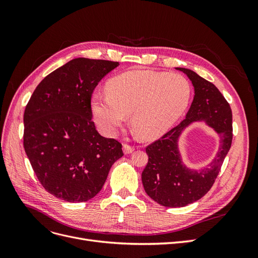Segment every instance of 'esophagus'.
I'll return each mask as SVG.
<instances>
[{
  "instance_id": "1",
  "label": "esophagus",
  "mask_w": 258,
  "mask_h": 258,
  "mask_svg": "<svg viewBox=\"0 0 258 258\" xmlns=\"http://www.w3.org/2000/svg\"><path fill=\"white\" fill-rule=\"evenodd\" d=\"M122 150H123V153H124V154H130V153H132V152L135 151V147L129 145V144H127V143H124V144L122 145Z\"/></svg>"
}]
</instances>
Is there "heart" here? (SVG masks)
Segmentation results:
<instances>
[{"label":"heart","mask_w":258,"mask_h":258,"mask_svg":"<svg viewBox=\"0 0 258 258\" xmlns=\"http://www.w3.org/2000/svg\"><path fill=\"white\" fill-rule=\"evenodd\" d=\"M107 93H95L91 110L104 134L112 136L130 115V126L141 140L165 135L189 104L191 86L178 73L131 70L107 82Z\"/></svg>","instance_id":"obj_1"}]
</instances>
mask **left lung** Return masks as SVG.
Segmentation results:
<instances>
[{
    "mask_svg": "<svg viewBox=\"0 0 258 258\" xmlns=\"http://www.w3.org/2000/svg\"><path fill=\"white\" fill-rule=\"evenodd\" d=\"M190 80L195 96L185 119L146 147L148 162L142 172L146 194L157 204L178 208L199 200L211 189L232 141V114L229 103L215 86L189 69L176 68ZM195 121H205L220 137V147L207 168L194 170L181 161L178 139Z\"/></svg>",
    "mask_w": 258,
    "mask_h": 258,
    "instance_id": "8db88e82",
    "label": "left lung"
}]
</instances>
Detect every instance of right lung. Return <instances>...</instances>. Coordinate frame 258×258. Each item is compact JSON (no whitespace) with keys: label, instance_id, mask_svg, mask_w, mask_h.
Returning <instances> with one entry per match:
<instances>
[{"label":"right lung","instance_id":"obj_1","mask_svg":"<svg viewBox=\"0 0 258 258\" xmlns=\"http://www.w3.org/2000/svg\"><path fill=\"white\" fill-rule=\"evenodd\" d=\"M118 62L76 58L37 85L23 114V147L38 181L56 198L83 202L102 188L121 144L99 135L91 96Z\"/></svg>","mask_w":258,"mask_h":258}]
</instances>
